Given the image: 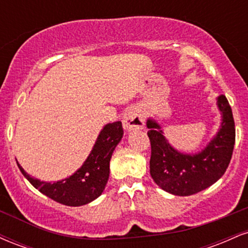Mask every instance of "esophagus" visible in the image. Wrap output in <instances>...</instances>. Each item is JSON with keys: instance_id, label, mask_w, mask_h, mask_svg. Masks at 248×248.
<instances>
[{"instance_id": "34e87169", "label": "esophagus", "mask_w": 248, "mask_h": 248, "mask_svg": "<svg viewBox=\"0 0 248 248\" xmlns=\"http://www.w3.org/2000/svg\"><path fill=\"white\" fill-rule=\"evenodd\" d=\"M122 126L124 129L127 132L135 129H141L144 126V118L141 114L140 110L138 109H129L124 113L122 116Z\"/></svg>"}]
</instances>
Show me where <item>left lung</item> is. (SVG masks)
<instances>
[{"label": "left lung", "instance_id": "obj_1", "mask_svg": "<svg viewBox=\"0 0 248 248\" xmlns=\"http://www.w3.org/2000/svg\"><path fill=\"white\" fill-rule=\"evenodd\" d=\"M221 113L219 130L202 152L186 154L168 142L157 121L148 119L152 156L150 175L164 191L175 196H190L211 186L226 171L235 142V127L226 96L217 98Z\"/></svg>", "mask_w": 248, "mask_h": 248}]
</instances>
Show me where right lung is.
Returning a JSON list of instances; mask_svg holds the SVG:
<instances>
[{"instance_id":"add662e5","label":"right lung","mask_w":248,"mask_h":248,"mask_svg":"<svg viewBox=\"0 0 248 248\" xmlns=\"http://www.w3.org/2000/svg\"><path fill=\"white\" fill-rule=\"evenodd\" d=\"M124 135L120 121L107 124L99 133L94 146L77 171L62 181H39L17 163L24 177L43 195L67 206H81L101 195L109 177V161L115 147Z\"/></svg>"}]
</instances>
